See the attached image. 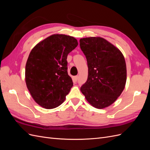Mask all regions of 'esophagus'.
I'll use <instances>...</instances> for the list:
<instances>
[{
    "label": "esophagus",
    "instance_id": "esophagus-1",
    "mask_svg": "<svg viewBox=\"0 0 150 150\" xmlns=\"http://www.w3.org/2000/svg\"><path fill=\"white\" fill-rule=\"evenodd\" d=\"M78 76L74 77V80L75 82H77V81H78Z\"/></svg>",
    "mask_w": 150,
    "mask_h": 150
}]
</instances>
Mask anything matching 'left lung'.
<instances>
[{"instance_id": "left-lung-1", "label": "left lung", "mask_w": 150, "mask_h": 150, "mask_svg": "<svg viewBox=\"0 0 150 150\" xmlns=\"http://www.w3.org/2000/svg\"><path fill=\"white\" fill-rule=\"evenodd\" d=\"M79 42L88 67V79L81 87V91L93 106L108 107L125 88V57L118 49L102 38H83Z\"/></svg>"}]
</instances>
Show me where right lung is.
I'll return each instance as SVG.
<instances>
[{
  "mask_svg": "<svg viewBox=\"0 0 150 150\" xmlns=\"http://www.w3.org/2000/svg\"><path fill=\"white\" fill-rule=\"evenodd\" d=\"M78 45L73 37L54 34L33 49L25 65V83L34 101L46 109L64 102L73 82L67 73L68 54Z\"/></svg>",
  "mask_w": 150,
  "mask_h": 150,
  "instance_id": "1",
  "label": "right lung"
}]
</instances>
